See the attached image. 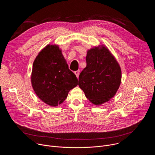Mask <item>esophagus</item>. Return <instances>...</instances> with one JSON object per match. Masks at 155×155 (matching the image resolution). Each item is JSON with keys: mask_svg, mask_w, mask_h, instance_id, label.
I'll return each mask as SVG.
<instances>
[{"mask_svg": "<svg viewBox=\"0 0 155 155\" xmlns=\"http://www.w3.org/2000/svg\"><path fill=\"white\" fill-rule=\"evenodd\" d=\"M75 74L76 75L77 77V78H78V77H79V74H80V71H75Z\"/></svg>", "mask_w": 155, "mask_h": 155, "instance_id": "34e87169", "label": "esophagus"}]
</instances>
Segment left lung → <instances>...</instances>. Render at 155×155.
Masks as SVG:
<instances>
[{"instance_id": "8db88e82", "label": "left lung", "mask_w": 155, "mask_h": 155, "mask_svg": "<svg viewBox=\"0 0 155 155\" xmlns=\"http://www.w3.org/2000/svg\"><path fill=\"white\" fill-rule=\"evenodd\" d=\"M86 66L79 76L78 86L92 104L102 105L116 94L121 81V70L108 48L99 45L87 51Z\"/></svg>"}]
</instances>
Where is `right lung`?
Listing matches in <instances>:
<instances>
[{"label":"right lung","instance_id":"obj_1","mask_svg":"<svg viewBox=\"0 0 155 155\" xmlns=\"http://www.w3.org/2000/svg\"><path fill=\"white\" fill-rule=\"evenodd\" d=\"M31 84L38 97L51 107L61 104L78 85L58 45L48 44L38 53L33 63Z\"/></svg>","mask_w":155,"mask_h":155}]
</instances>
